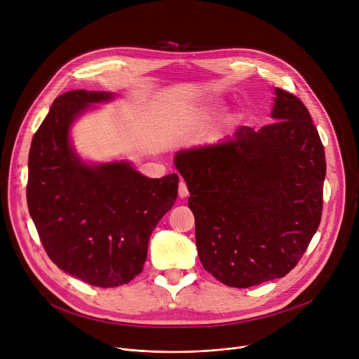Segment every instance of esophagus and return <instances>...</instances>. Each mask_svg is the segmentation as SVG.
<instances>
[{"mask_svg":"<svg viewBox=\"0 0 359 359\" xmlns=\"http://www.w3.org/2000/svg\"><path fill=\"white\" fill-rule=\"evenodd\" d=\"M179 196L182 198H186L189 196V189H187V184L184 180H180V183H179Z\"/></svg>","mask_w":359,"mask_h":359,"instance_id":"34e87169","label":"esophagus"}]
</instances>
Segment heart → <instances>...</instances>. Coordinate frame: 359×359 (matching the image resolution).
<instances>
[{
	"label": "heart",
	"instance_id": "b5f03b06",
	"mask_svg": "<svg viewBox=\"0 0 359 359\" xmlns=\"http://www.w3.org/2000/svg\"><path fill=\"white\" fill-rule=\"evenodd\" d=\"M216 107H217V105H204V107L200 109V114H201V115L212 114L213 111H216Z\"/></svg>",
	"mask_w": 359,
	"mask_h": 359
}]
</instances>
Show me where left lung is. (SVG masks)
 <instances>
[{"instance_id":"1","label":"left lung","mask_w":359,"mask_h":359,"mask_svg":"<svg viewBox=\"0 0 359 359\" xmlns=\"http://www.w3.org/2000/svg\"><path fill=\"white\" fill-rule=\"evenodd\" d=\"M274 123L179 151L198 259L220 283L248 288L287 276L323 215L325 151L309 109L276 88Z\"/></svg>"}]
</instances>
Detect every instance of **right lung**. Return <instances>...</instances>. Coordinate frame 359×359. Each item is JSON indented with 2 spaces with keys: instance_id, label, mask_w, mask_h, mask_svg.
<instances>
[{
  "instance_id": "1",
  "label": "right lung",
  "mask_w": 359,
  "mask_h": 359,
  "mask_svg": "<svg viewBox=\"0 0 359 359\" xmlns=\"http://www.w3.org/2000/svg\"><path fill=\"white\" fill-rule=\"evenodd\" d=\"M114 93L60 95L35 132L28 156V210L48 254L95 287H119L142 273L147 244L173 208L179 176L149 179L128 162L86 165L69 143L72 122Z\"/></svg>"
}]
</instances>
